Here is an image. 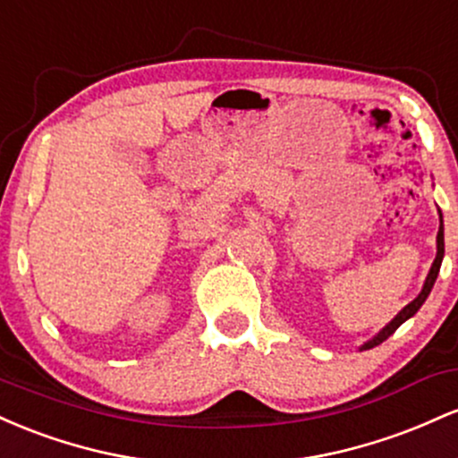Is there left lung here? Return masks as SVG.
<instances>
[{
  "label": "left lung",
  "instance_id": "1",
  "mask_svg": "<svg viewBox=\"0 0 458 458\" xmlns=\"http://www.w3.org/2000/svg\"><path fill=\"white\" fill-rule=\"evenodd\" d=\"M439 217H441V213H439ZM441 259H444V224L439 225V233H437V256H435V262H433V267H430V271H428V276H427V282H424V288H422V293H420L418 297L413 299L411 303H409V306H404L401 312L396 314V318L392 320L390 325H387L386 329L381 331L379 335H375V338L372 340H368V343L361 346V349H372V346H377V344H381L383 340H387L390 338V335L394 334V331H396L398 327H401V325L404 323V320L407 318H411L415 312H418L420 308H422V303L427 301V297H428V293H430V288H433V284H435V280H437V273H439V267H441Z\"/></svg>",
  "mask_w": 458,
  "mask_h": 458
}]
</instances>
